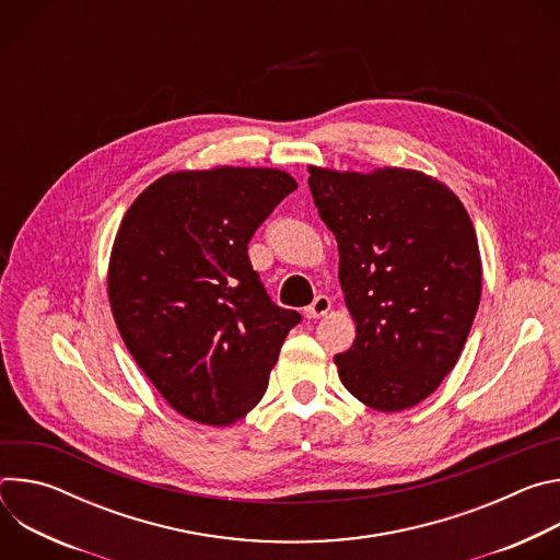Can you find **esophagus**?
<instances>
[{
    "label": "esophagus",
    "mask_w": 560,
    "mask_h": 560,
    "mask_svg": "<svg viewBox=\"0 0 560 560\" xmlns=\"http://www.w3.org/2000/svg\"><path fill=\"white\" fill-rule=\"evenodd\" d=\"M330 307H332V301H330V296H326V294H318L307 307H305V316L307 318H322V316H326L328 312H330Z\"/></svg>",
    "instance_id": "esophagus-1"
}]
</instances>
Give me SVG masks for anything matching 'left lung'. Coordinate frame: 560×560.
<instances>
[{"mask_svg":"<svg viewBox=\"0 0 560 560\" xmlns=\"http://www.w3.org/2000/svg\"><path fill=\"white\" fill-rule=\"evenodd\" d=\"M318 217L339 244V281L357 324L335 357L361 404L401 412L452 372L481 301V253L460 199L408 168L339 173L310 166Z\"/></svg>","mask_w":560,"mask_h":560,"instance_id":"1","label":"left lung"}]
</instances>
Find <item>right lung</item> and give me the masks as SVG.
<instances>
[{"mask_svg":"<svg viewBox=\"0 0 560 560\" xmlns=\"http://www.w3.org/2000/svg\"><path fill=\"white\" fill-rule=\"evenodd\" d=\"M292 190L277 168L179 171L150 184L121 219L108 266L117 330L190 421L246 417L301 322L270 301L248 259L255 230Z\"/></svg>","mask_w":560,"mask_h":560,"instance_id":"1","label":"right lung"}]
</instances>
